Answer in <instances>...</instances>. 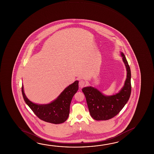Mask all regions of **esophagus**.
<instances>
[{
	"label": "esophagus",
	"mask_w": 154,
	"mask_h": 154,
	"mask_svg": "<svg viewBox=\"0 0 154 154\" xmlns=\"http://www.w3.org/2000/svg\"><path fill=\"white\" fill-rule=\"evenodd\" d=\"M85 85V82L83 80H80L79 82V88H82Z\"/></svg>",
	"instance_id": "esophagus-1"
}]
</instances>
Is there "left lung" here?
<instances>
[{
    "mask_svg": "<svg viewBox=\"0 0 154 154\" xmlns=\"http://www.w3.org/2000/svg\"><path fill=\"white\" fill-rule=\"evenodd\" d=\"M121 54L127 74L125 85L119 93L113 96H105L93 87H85L82 89L90 115L96 120H107L116 116L128 101L131 96V69L124 53Z\"/></svg>",
    "mask_w": 154,
    "mask_h": 154,
    "instance_id": "8db88e82",
    "label": "left lung"
}]
</instances>
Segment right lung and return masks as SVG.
<instances>
[{
  "label": "right lung",
  "instance_id": "obj_1",
  "mask_svg": "<svg viewBox=\"0 0 154 154\" xmlns=\"http://www.w3.org/2000/svg\"><path fill=\"white\" fill-rule=\"evenodd\" d=\"M78 90V81H76L65 88L52 103L47 105H38L29 101L26 97L22 85L23 98L34 113L43 121L59 124L67 120L70 113V105L74 94Z\"/></svg>",
  "mask_w": 154,
  "mask_h": 154
}]
</instances>
